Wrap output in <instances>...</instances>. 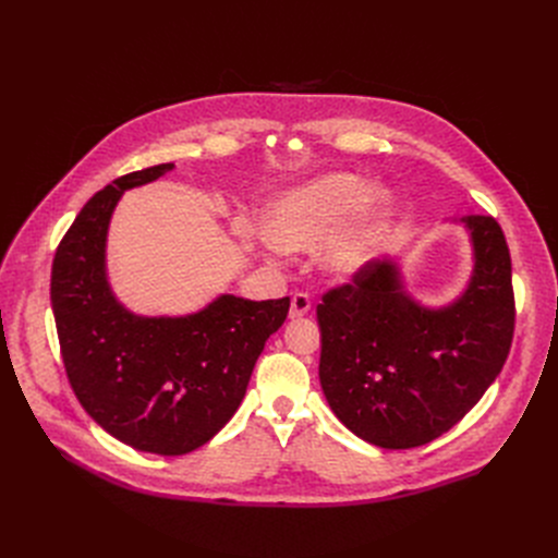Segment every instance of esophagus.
<instances>
[{"mask_svg": "<svg viewBox=\"0 0 558 558\" xmlns=\"http://www.w3.org/2000/svg\"><path fill=\"white\" fill-rule=\"evenodd\" d=\"M310 296L307 294H294L291 299V307H289V318H301L310 312Z\"/></svg>", "mask_w": 558, "mask_h": 558, "instance_id": "obj_1", "label": "esophagus"}]
</instances>
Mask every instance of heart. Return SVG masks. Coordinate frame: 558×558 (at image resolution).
<instances>
[{
    "instance_id": "obj_1",
    "label": "heart",
    "mask_w": 558,
    "mask_h": 558,
    "mask_svg": "<svg viewBox=\"0 0 558 558\" xmlns=\"http://www.w3.org/2000/svg\"><path fill=\"white\" fill-rule=\"evenodd\" d=\"M396 208L385 183H371L357 173L330 171L282 192L264 217V251L278 257L284 251L314 248L318 264L332 278L360 274L377 253Z\"/></svg>"
}]
</instances>
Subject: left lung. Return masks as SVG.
I'll return each mask as SVG.
<instances>
[{"mask_svg": "<svg viewBox=\"0 0 558 558\" xmlns=\"http://www.w3.org/2000/svg\"><path fill=\"white\" fill-rule=\"evenodd\" d=\"M446 221L463 226L473 248V274L454 301H416L400 259L385 255L316 307L320 389L332 414L377 448H416L448 432L509 355L515 310L505 232L484 215Z\"/></svg>", "mask_w": 558, "mask_h": 558, "instance_id": "left-lung-1", "label": "left lung"}]
</instances>
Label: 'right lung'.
I'll list each match as a JSON object with an SVG mask.
<instances>
[{
    "mask_svg": "<svg viewBox=\"0 0 558 558\" xmlns=\"http://www.w3.org/2000/svg\"><path fill=\"white\" fill-rule=\"evenodd\" d=\"M173 162L112 181L83 205L51 267V310L70 385L110 436L140 452L187 454L232 418L289 299L221 294L183 316L131 312L108 280L106 246L122 194Z\"/></svg>",
    "mask_w": 558,
    "mask_h": 558,
    "instance_id": "obj_1",
    "label": "right lung"
}]
</instances>
